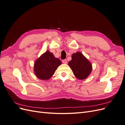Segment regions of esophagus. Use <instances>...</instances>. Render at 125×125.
I'll return each instance as SVG.
<instances>
[{"label": "esophagus", "mask_w": 125, "mask_h": 125, "mask_svg": "<svg viewBox=\"0 0 125 125\" xmlns=\"http://www.w3.org/2000/svg\"><path fill=\"white\" fill-rule=\"evenodd\" d=\"M62 63H67V60L66 59H63V60H62Z\"/></svg>", "instance_id": "esophagus-1"}]
</instances>
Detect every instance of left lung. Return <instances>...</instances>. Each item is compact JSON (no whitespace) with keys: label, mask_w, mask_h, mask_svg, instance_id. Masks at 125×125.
Segmentation results:
<instances>
[{"label":"left lung","mask_w":125,"mask_h":125,"mask_svg":"<svg viewBox=\"0 0 125 125\" xmlns=\"http://www.w3.org/2000/svg\"><path fill=\"white\" fill-rule=\"evenodd\" d=\"M68 65L74 76L79 80H84L88 78L92 70L91 63L79 52L72 55V59L69 62Z\"/></svg>","instance_id":"8db88e82"}]
</instances>
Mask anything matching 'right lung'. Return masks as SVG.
<instances>
[{
	"label": "right lung",
	"instance_id": "right-lung-1",
	"mask_svg": "<svg viewBox=\"0 0 125 125\" xmlns=\"http://www.w3.org/2000/svg\"><path fill=\"white\" fill-rule=\"evenodd\" d=\"M60 65L62 62L59 59L56 58L52 52L47 51L35 60L34 72L37 78L47 80L53 75Z\"/></svg>",
	"mask_w": 125,
	"mask_h": 125
}]
</instances>
